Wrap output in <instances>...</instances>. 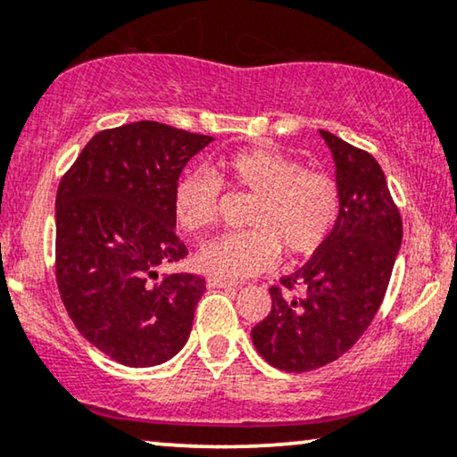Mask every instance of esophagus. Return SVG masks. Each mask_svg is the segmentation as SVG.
<instances>
[{"label":"esophagus","instance_id":"obj_1","mask_svg":"<svg viewBox=\"0 0 457 457\" xmlns=\"http://www.w3.org/2000/svg\"><path fill=\"white\" fill-rule=\"evenodd\" d=\"M206 286H209V288H234L236 284H234V282H229V279L209 276V278H206Z\"/></svg>","mask_w":457,"mask_h":457}]
</instances>
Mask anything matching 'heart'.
Returning <instances> with one entry per match:
<instances>
[{
    "instance_id": "1",
    "label": "heart",
    "mask_w": 457,
    "mask_h": 457,
    "mask_svg": "<svg viewBox=\"0 0 457 457\" xmlns=\"http://www.w3.org/2000/svg\"><path fill=\"white\" fill-rule=\"evenodd\" d=\"M212 178L181 175L173 187V217L186 232H203L219 217L221 186L251 194L245 211L248 229L223 234L196 253L200 270L223 279L261 273L276 263L318 253L340 215V187L330 173L305 169L284 152L253 145L219 156Z\"/></svg>"
}]
</instances>
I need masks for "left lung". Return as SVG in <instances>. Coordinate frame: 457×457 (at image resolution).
<instances>
[{
    "label": "left lung",
    "mask_w": 457,
    "mask_h": 457,
    "mask_svg": "<svg viewBox=\"0 0 457 457\" xmlns=\"http://www.w3.org/2000/svg\"><path fill=\"white\" fill-rule=\"evenodd\" d=\"M340 215L313 257L271 286V312L253 328L259 355L284 372H312L345 355L372 324L391 279L403 223L376 158L330 131Z\"/></svg>",
    "instance_id": "left-lung-1"
}]
</instances>
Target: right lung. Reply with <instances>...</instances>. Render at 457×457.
Here are the masks:
<instances>
[{"label":"right lung","instance_id":"1","mask_svg":"<svg viewBox=\"0 0 457 457\" xmlns=\"http://www.w3.org/2000/svg\"><path fill=\"white\" fill-rule=\"evenodd\" d=\"M211 142L156 120L100 131L58 186L60 296L83 338L123 366L165 363L190 338L204 278L149 279L187 254L175 236L173 187Z\"/></svg>","mask_w":457,"mask_h":457}]
</instances>
